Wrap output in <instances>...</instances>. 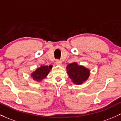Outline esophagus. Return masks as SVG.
<instances>
[{"label": "esophagus", "instance_id": "34e87169", "mask_svg": "<svg viewBox=\"0 0 121 121\" xmlns=\"http://www.w3.org/2000/svg\"><path fill=\"white\" fill-rule=\"evenodd\" d=\"M61 61L60 60H56V64L57 65H61Z\"/></svg>", "mask_w": 121, "mask_h": 121}]
</instances>
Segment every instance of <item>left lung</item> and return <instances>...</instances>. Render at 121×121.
I'll return each mask as SVG.
<instances>
[{
  "label": "left lung",
  "mask_w": 121,
  "mask_h": 121,
  "mask_svg": "<svg viewBox=\"0 0 121 121\" xmlns=\"http://www.w3.org/2000/svg\"><path fill=\"white\" fill-rule=\"evenodd\" d=\"M67 74L75 84L80 85L88 80L90 71L84 66L78 65L76 62L68 64L66 67Z\"/></svg>",
  "instance_id": "8db88e82"
}]
</instances>
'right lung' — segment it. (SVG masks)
I'll return each instance as SVG.
<instances>
[{
  "instance_id": "1",
  "label": "right lung",
  "mask_w": 121,
  "mask_h": 121,
  "mask_svg": "<svg viewBox=\"0 0 121 121\" xmlns=\"http://www.w3.org/2000/svg\"><path fill=\"white\" fill-rule=\"evenodd\" d=\"M52 67V65H42L40 67L37 68L35 71L31 73L30 76L34 81L41 82L46 78Z\"/></svg>"
}]
</instances>
